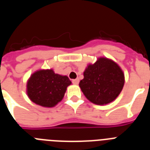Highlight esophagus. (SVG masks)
<instances>
[{
  "label": "esophagus",
  "mask_w": 150,
  "mask_h": 150,
  "mask_svg": "<svg viewBox=\"0 0 150 150\" xmlns=\"http://www.w3.org/2000/svg\"><path fill=\"white\" fill-rule=\"evenodd\" d=\"M72 82L74 85H77L78 83H79V79H73Z\"/></svg>",
  "instance_id": "esophagus-1"
}]
</instances>
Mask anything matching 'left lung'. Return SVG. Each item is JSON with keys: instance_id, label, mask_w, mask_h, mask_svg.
<instances>
[{"instance_id": "1", "label": "left lung", "mask_w": 150, "mask_h": 150, "mask_svg": "<svg viewBox=\"0 0 150 150\" xmlns=\"http://www.w3.org/2000/svg\"><path fill=\"white\" fill-rule=\"evenodd\" d=\"M79 87L87 99L98 105H104L119 96L125 84L121 67L112 60L100 57L89 64L83 72Z\"/></svg>"}]
</instances>
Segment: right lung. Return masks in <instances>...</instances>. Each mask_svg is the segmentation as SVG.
<instances>
[{
  "mask_svg": "<svg viewBox=\"0 0 150 150\" xmlns=\"http://www.w3.org/2000/svg\"><path fill=\"white\" fill-rule=\"evenodd\" d=\"M71 81L52 69L38 70L28 79L26 92L29 99L43 107H53L63 99Z\"/></svg>",
  "mask_w": 150,
  "mask_h": 150,
  "instance_id": "add662e5",
  "label": "right lung"
}]
</instances>
